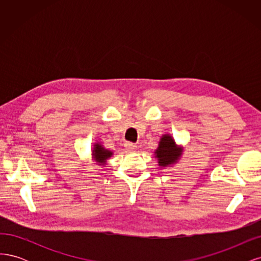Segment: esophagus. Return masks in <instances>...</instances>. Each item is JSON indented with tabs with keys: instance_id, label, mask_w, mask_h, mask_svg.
<instances>
[{
	"instance_id": "esophagus-1",
	"label": "esophagus",
	"mask_w": 261,
	"mask_h": 261,
	"mask_svg": "<svg viewBox=\"0 0 261 261\" xmlns=\"http://www.w3.org/2000/svg\"><path fill=\"white\" fill-rule=\"evenodd\" d=\"M125 148H126V150H127V151L133 152V151H136L137 146L135 144H133V143H126Z\"/></svg>"
}]
</instances>
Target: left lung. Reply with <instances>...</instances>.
Here are the masks:
<instances>
[{
	"instance_id": "obj_1",
	"label": "left lung",
	"mask_w": 261,
	"mask_h": 261,
	"mask_svg": "<svg viewBox=\"0 0 261 261\" xmlns=\"http://www.w3.org/2000/svg\"><path fill=\"white\" fill-rule=\"evenodd\" d=\"M184 147L177 145L175 139L170 134L161 136L158 148L154 150V158L160 168H171L183 156Z\"/></svg>"
}]
</instances>
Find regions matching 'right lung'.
<instances>
[{
    "instance_id": "1",
    "label": "right lung",
    "mask_w": 261,
    "mask_h": 261,
    "mask_svg": "<svg viewBox=\"0 0 261 261\" xmlns=\"http://www.w3.org/2000/svg\"><path fill=\"white\" fill-rule=\"evenodd\" d=\"M113 151L109 149H106L105 146L102 145L100 141H96L93 144V147L91 148V158L92 160L96 162L98 165H102L106 167L108 160L113 155Z\"/></svg>"
}]
</instances>
